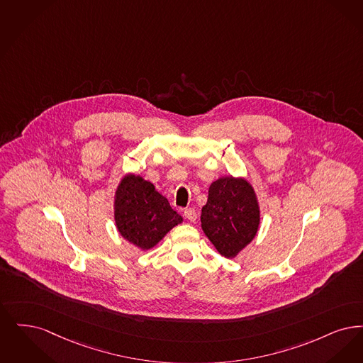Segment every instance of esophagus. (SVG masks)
<instances>
[{
	"label": "esophagus",
	"mask_w": 363,
	"mask_h": 363,
	"mask_svg": "<svg viewBox=\"0 0 363 363\" xmlns=\"http://www.w3.org/2000/svg\"><path fill=\"white\" fill-rule=\"evenodd\" d=\"M184 217L191 222L196 221V218H198V214H196V211L194 210V208H186L184 210Z\"/></svg>",
	"instance_id": "esophagus-1"
}]
</instances>
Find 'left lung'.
Here are the masks:
<instances>
[{
	"label": "left lung",
	"instance_id": "1",
	"mask_svg": "<svg viewBox=\"0 0 363 363\" xmlns=\"http://www.w3.org/2000/svg\"><path fill=\"white\" fill-rule=\"evenodd\" d=\"M202 230L220 255L233 259L257 235L260 206L245 177L222 176L208 187L202 207Z\"/></svg>",
	"mask_w": 363,
	"mask_h": 363
}]
</instances>
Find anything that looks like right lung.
Segmentation results:
<instances>
[{"instance_id": "1", "label": "right lung", "mask_w": 363, "mask_h": 363, "mask_svg": "<svg viewBox=\"0 0 363 363\" xmlns=\"http://www.w3.org/2000/svg\"><path fill=\"white\" fill-rule=\"evenodd\" d=\"M113 220L121 236L141 251L156 247L171 229L183 222L150 182L133 174H125L116 187Z\"/></svg>"}]
</instances>
